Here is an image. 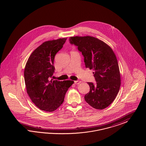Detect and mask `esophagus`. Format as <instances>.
<instances>
[{
    "mask_svg": "<svg viewBox=\"0 0 146 146\" xmlns=\"http://www.w3.org/2000/svg\"><path fill=\"white\" fill-rule=\"evenodd\" d=\"M81 83V81H79V80H76L74 81V83L76 84H79Z\"/></svg>",
    "mask_w": 146,
    "mask_h": 146,
    "instance_id": "esophagus-1",
    "label": "esophagus"
}]
</instances>
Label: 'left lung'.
<instances>
[{
  "instance_id": "8db88e82",
  "label": "left lung",
  "mask_w": 146,
  "mask_h": 146,
  "mask_svg": "<svg viewBox=\"0 0 146 146\" xmlns=\"http://www.w3.org/2000/svg\"><path fill=\"white\" fill-rule=\"evenodd\" d=\"M70 42L82 52L86 68L94 70L96 83H88L90 89L84 96L85 101L95 109L104 110L114 100L120 86L115 54L107 44L93 36H72Z\"/></svg>"
}]
</instances>
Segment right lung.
<instances>
[{
	"instance_id": "1",
	"label": "right lung",
	"mask_w": 146,
	"mask_h": 146,
	"mask_svg": "<svg viewBox=\"0 0 146 146\" xmlns=\"http://www.w3.org/2000/svg\"><path fill=\"white\" fill-rule=\"evenodd\" d=\"M67 38L44 42L32 53L26 63L24 77L27 92L32 101L42 111H54L64 101L72 80H52L54 58Z\"/></svg>"
}]
</instances>
